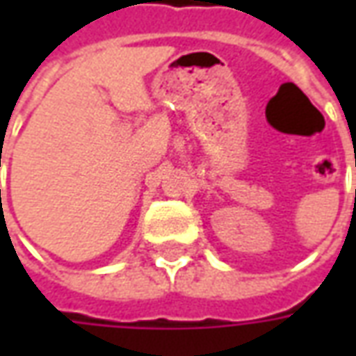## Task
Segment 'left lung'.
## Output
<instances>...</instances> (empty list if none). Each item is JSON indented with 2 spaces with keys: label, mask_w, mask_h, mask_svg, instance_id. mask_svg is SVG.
Wrapping results in <instances>:
<instances>
[{
  "label": "left lung",
  "mask_w": 356,
  "mask_h": 356,
  "mask_svg": "<svg viewBox=\"0 0 356 356\" xmlns=\"http://www.w3.org/2000/svg\"><path fill=\"white\" fill-rule=\"evenodd\" d=\"M355 196H356V191H355Z\"/></svg>",
  "instance_id": "left-lung-1"
}]
</instances>
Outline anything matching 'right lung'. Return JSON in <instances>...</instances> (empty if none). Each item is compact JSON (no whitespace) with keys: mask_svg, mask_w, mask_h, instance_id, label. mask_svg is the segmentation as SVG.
I'll list each match as a JSON object with an SVG mask.
<instances>
[{"mask_svg":"<svg viewBox=\"0 0 356 356\" xmlns=\"http://www.w3.org/2000/svg\"><path fill=\"white\" fill-rule=\"evenodd\" d=\"M0 193H1V191H0Z\"/></svg>","mask_w":356,"mask_h":356,"instance_id":"obj_1","label":"right lung"}]
</instances>
